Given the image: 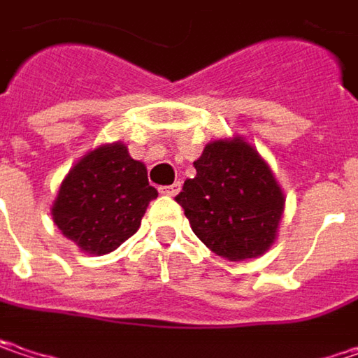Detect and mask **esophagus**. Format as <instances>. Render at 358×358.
I'll use <instances>...</instances> for the list:
<instances>
[{"mask_svg":"<svg viewBox=\"0 0 358 358\" xmlns=\"http://www.w3.org/2000/svg\"><path fill=\"white\" fill-rule=\"evenodd\" d=\"M180 188H182V184H180V182H174V184H170V186H162L159 192L166 194V196H176L180 192Z\"/></svg>","mask_w":358,"mask_h":358,"instance_id":"esophagus-1","label":"esophagus"}]
</instances>
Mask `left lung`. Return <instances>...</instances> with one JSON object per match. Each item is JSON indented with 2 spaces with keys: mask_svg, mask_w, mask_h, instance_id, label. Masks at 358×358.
Instances as JSON below:
<instances>
[{
  "mask_svg": "<svg viewBox=\"0 0 358 358\" xmlns=\"http://www.w3.org/2000/svg\"><path fill=\"white\" fill-rule=\"evenodd\" d=\"M194 168L196 176L176 196L194 235L229 262L263 255L275 241L285 204L265 159L233 137L210 141Z\"/></svg>",
  "mask_w": 358,
  "mask_h": 358,
  "instance_id": "left-lung-1",
  "label": "left lung"
}]
</instances>
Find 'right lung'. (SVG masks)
<instances>
[{
  "label": "right lung",
  "mask_w": 358,
  "mask_h": 358,
  "mask_svg": "<svg viewBox=\"0 0 358 358\" xmlns=\"http://www.w3.org/2000/svg\"><path fill=\"white\" fill-rule=\"evenodd\" d=\"M158 199L148 170L127 148L105 143L80 158L62 180L52 204L60 233L85 253L105 255L127 241Z\"/></svg>",
  "instance_id": "right-lung-1"
}]
</instances>
